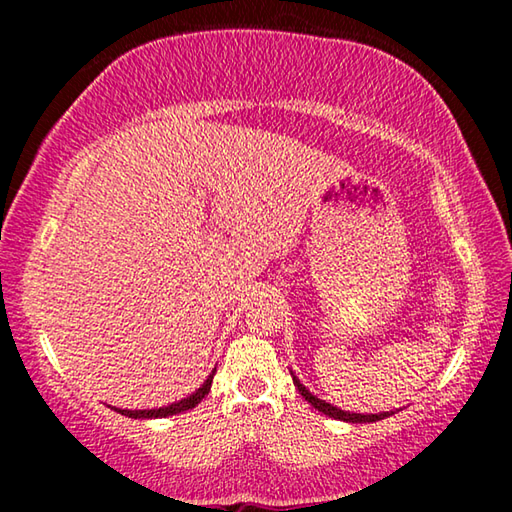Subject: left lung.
I'll return each instance as SVG.
<instances>
[{"instance_id":"obj_1","label":"left lung","mask_w":512,"mask_h":512,"mask_svg":"<svg viewBox=\"0 0 512 512\" xmlns=\"http://www.w3.org/2000/svg\"><path fill=\"white\" fill-rule=\"evenodd\" d=\"M291 375H293V372H291ZM293 384H296V388L300 391V395L305 397V400H307L311 406H314V409H318L320 413L329 415V418H334V420H343V422H377V420H384V418H388V415H393V411H386V413H370V415L341 411V409H336V406H332V404L325 402V400H318V397H316L314 393H309L307 388L300 384V379H298V377H293Z\"/></svg>"}]
</instances>
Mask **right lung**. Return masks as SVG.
<instances>
[{
	"label": "right lung",
	"mask_w": 512,
	"mask_h": 512,
	"mask_svg": "<svg viewBox=\"0 0 512 512\" xmlns=\"http://www.w3.org/2000/svg\"><path fill=\"white\" fill-rule=\"evenodd\" d=\"M214 372L216 368L212 370V375L205 379V384L198 388L196 393H192L189 397H185V400H180L176 404H169V406H160V409H144V411H131V409H115L117 413L121 415H128V418H135V420H146V418H167V415H176V413H183V411H189L194 409V406L203 400V397L210 393L212 388V379H214Z\"/></svg>",
	"instance_id": "1"
}]
</instances>
